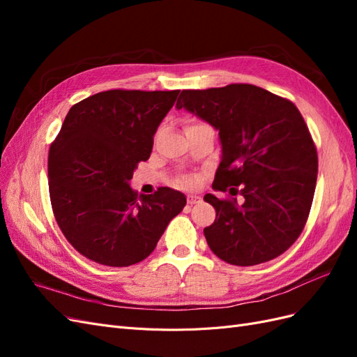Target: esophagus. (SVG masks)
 <instances>
[{
  "instance_id": "esophagus-1",
  "label": "esophagus",
  "mask_w": 357,
  "mask_h": 357,
  "mask_svg": "<svg viewBox=\"0 0 357 357\" xmlns=\"http://www.w3.org/2000/svg\"><path fill=\"white\" fill-rule=\"evenodd\" d=\"M201 201V197L198 195H188V204L193 205V204H198Z\"/></svg>"
}]
</instances>
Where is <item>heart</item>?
<instances>
[{
  "mask_svg": "<svg viewBox=\"0 0 357 357\" xmlns=\"http://www.w3.org/2000/svg\"><path fill=\"white\" fill-rule=\"evenodd\" d=\"M189 125H193V123H189ZM189 125H188V126H189ZM181 185L190 186V185H193V180H192V178H185V180H181Z\"/></svg>",
  "mask_w": 357,
  "mask_h": 357,
  "instance_id": "obj_1",
  "label": "heart"
}]
</instances>
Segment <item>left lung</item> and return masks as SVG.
Here are the masks:
<instances>
[{
  "instance_id": "1",
  "label": "left lung",
  "mask_w": 357,
  "mask_h": 357,
  "mask_svg": "<svg viewBox=\"0 0 357 357\" xmlns=\"http://www.w3.org/2000/svg\"><path fill=\"white\" fill-rule=\"evenodd\" d=\"M176 107L219 129L222 160L213 188L243 197L240 202L204 197L215 210V220L204 229L211 252L236 266L284 253L307 223L319 168L296 105L259 86L234 83L181 91Z\"/></svg>"
}]
</instances>
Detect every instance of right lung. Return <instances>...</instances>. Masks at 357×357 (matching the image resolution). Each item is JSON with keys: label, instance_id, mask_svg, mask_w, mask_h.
Masks as SVG:
<instances>
[{"label": "right lung", "instance_id": "add662e5", "mask_svg": "<svg viewBox=\"0 0 357 357\" xmlns=\"http://www.w3.org/2000/svg\"><path fill=\"white\" fill-rule=\"evenodd\" d=\"M180 91L112 89L74 104L47 160L58 226L84 257L129 266L155 250L186 197L171 188L137 195L129 180Z\"/></svg>", "mask_w": 357, "mask_h": 357}]
</instances>
